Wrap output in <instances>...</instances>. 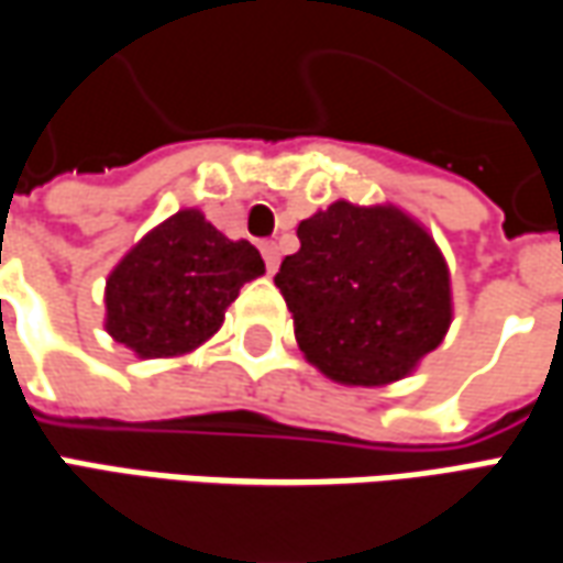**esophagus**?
<instances>
[{
  "mask_svg": "<svg viewBox=\"0 0 563 563\" xmlns=\"http://www.w3.org/2000/svg\"><path fill=\"white\" fill-rule=\"evenodd\" d=\"M260 251H263V260H266V269H269V273H275V269H278V244L263 242L260 244Z\"/></svg>",
  "mask_w": 563,
  "mask_h": 563,
  "instance_id": "esophagus-1",
  "label": "esophagus"
}]
</instances>
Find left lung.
I'll list each match as a JSON object with an SVG mask.
<instances>
[{"mask_svg":"<svg viewBox=\"0 0 563 563\" xmlns=\"http://www.w3.org/2000/svg\"><path fill=\"white\" fill-rule=\"evenodd\" d=\"M282 290L303 355L343 386L405 379L451 328V273L435 239L395 205L333 201L297 227Z\"/></svg>","mask_w":563,"mask_h":563,"instance_id":"obj_1","label":"left lung"}]
</instances>
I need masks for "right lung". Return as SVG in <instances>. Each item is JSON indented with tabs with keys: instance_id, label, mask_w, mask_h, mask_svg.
Masks as SVG:
<instances>
[{
	"instance_id": "1",
	"label": "right lung",
	"mask_w": 563,
	"mask_h": 563,
	"mask_svg": "<svg viewBox=\"0 0 563 563\" xmlns=\"http://www.w3.org/2000/svg\"><path fill=\"white\" fill-rule=\"evenodd\" d=\"M266 273L251 242H232L186 208L150 230L107 278V331L141 358H174L211 340L244 282Z\"/></svg>"
}]
</instances>
